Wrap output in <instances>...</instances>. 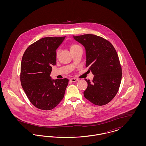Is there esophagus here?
Returning <instances> with one entry per match:
<instances>
[{"mask_svg":"<svg viewBox=\"0 0 146 146\" xmlns=\"http://www.w3.org/2000/svg\"><path fill=\"white\" fill-rule=\"evenodd\" d=\"M70 80L72 82H76L77 81L79 80L78 79H76V78H71L70 79Z\"/></svg>","mask_w":146,"mask_h":146,"instance_id":"34e87169","label":"esophagus"}]
</instances>
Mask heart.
Here are the masks:
<instances>
[{"instance_id":"heart-1","label":"heart","mask_w":146,"mask_h":146,"mask_svg":"<svg viewBox=\"0 0 146 146\" xmlns=\"http://www.w3.org/2000/svg\"><path fill=\"white\" fill-rule=\"evenodd\" d=\"M79 47H80V46L79 45H77V44H73V45L70 46V50H73V49H76V48H79ZM56 55H58V52H57Z\"/></svg>"}]
</instances>
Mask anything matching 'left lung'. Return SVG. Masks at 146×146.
<instances>
[{
    "mask_svg": "<svg viewBox=\"0 0 146 146\" xmlns=\"http://www.w3.org/2000/svg\"><path fill=\"white\" fill-rule=\"evenodd\" d=\"M86 51V67L94 75L88 83L84 95L98 106L108 104L117 94L121 80L122 70L117 52L109 41L96 35H73Z\"/></svg>",
    "mask_w": 146,
    "mask_h": 146,
    "instance_id": "obj_1",
    "label": "left lung"
}]
</instances>
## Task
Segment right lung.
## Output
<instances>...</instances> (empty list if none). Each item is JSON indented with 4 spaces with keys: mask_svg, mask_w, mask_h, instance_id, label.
<instances>
[{
    "mask_svg": "<svg viewBox=\"0 0 146 146\" xmlns=\"http://www.w3.org/2000/svg\"><path fill=\"white\" fill-rule=\"evenodd\" d=\"M64 38H42L29 45L22 56L21 85L32 104L40 110H52L64 97L68 79L54 80L50 75L51 66L56 64V50Z\"/></svg>",
    "mask_w": 146,
    "mask_h": 146,
    "instance_id": "right-lung-1",
    "label": "right lung"
}]
</instances>
